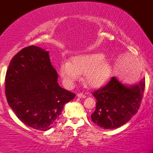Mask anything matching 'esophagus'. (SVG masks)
I'll return each mask as SVG.
<instances>
[{"instance_id":"34e87169","label":"esophagus","mask_w":153,"mask_h":153,"mask_svg":"<svg viewBox=\"0 0 153 153\" xmlns=\"http://www.w3.org/2000/svg\"><path fill=\"white\" fill-rule=\"evenodd\" d=\"M77 97L79 98V99H85L86 96L82 94H77Z\"/></svg>"}]
</instances>
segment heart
<instances>
[{"instance_id": "obj_1", "label": "heart", "mask_w": 153, "mask_h": 153, "mask_svg": "<svg viewBox=\"0 0 153 153\" xmlns=\"http://www.w3.org/2000/svg\"><path fill=\"white\" fill-rule=\"evenodd\" d=\"M103 52L80 54L73 57L71 62H62L59 73L63 82L72 87L78 80L79 75H83V82L91 88L102 86L110 78L111 64Z\"/></svg>"}]
</instances>
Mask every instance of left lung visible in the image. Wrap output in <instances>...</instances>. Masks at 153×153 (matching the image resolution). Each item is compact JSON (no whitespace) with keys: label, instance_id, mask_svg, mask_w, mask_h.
<instances>
[{"label":"left lung","instance_id":"obj_1","mask_svg":"<svg viewBox=\"0 0 153 153\" xmlns=\"http://www.w3.org/2000/svg\"><path fill=\"white\" fill-rule=\"evenodd\" d=\"M145 85V78L139 83L127 85L113 77L104 87L92 93L96 99L93 122L106 129L124 125L137 112Z\"/></svg>","mask_w":153,"mask_h":153}]
</instances>
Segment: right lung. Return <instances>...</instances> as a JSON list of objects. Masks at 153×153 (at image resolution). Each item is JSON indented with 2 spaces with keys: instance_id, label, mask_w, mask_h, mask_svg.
<instances>
[{
  "instance_id": "right-lung-1",
  "label": "right lung",
  "mask_w": 153,
  "mask_h": 153,
  "mask_svg": "<svg viewBox=\"0 0 153 153\" xmlns=\"http://www.w3.org/2000/svg\"><path fill=\"white\" fill-rule=\"evenodd\" d=\"M49 53L34 45L23 49L10 60L5 82L7 101L16 117L41 131L52 128L75 96L59 85Z\"/></svg>"
}]
</instances>
